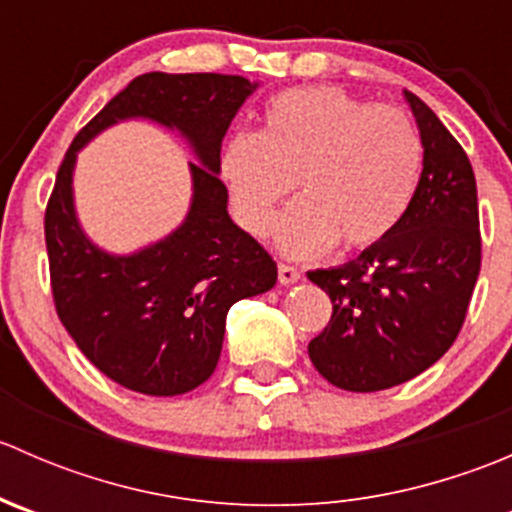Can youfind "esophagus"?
I'll use <instances>...</instances> for the list:
<instances>
[{
    "mask_svg": "<svg viewBox=\"0 0 512 512\" xmlns=\"http://www.w3.org/2000/svg\"><path fill=\"white\" fill-rule=\"evenodd\" d=\"M277 277H280L282 285H292V282H297L299 277H302V272H299L294 265H287V262H280V265H277Z\"/></svg>",
    "mask_w": 512,
    "mask_h": 512,
    "instance_id": "34e87169",
    "label": "esophagus"
}]
</instances>
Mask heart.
I'll return each mask as SVG.
<instances>
[{"instance_id": "1", "label": "heart", "mask_w": 512, "mask_h": 512, "mask_svg": "<svg viewBox=\"0 0 512 512\" xmlns=\"http://www.w3.org/2000/svg\"><path fill=\"white\" fill-rule=\"evenodd\" d=\"M423 143L401 108L371 106L332 86L289 89L260 111L257 136L225 143L220 173L237 223L265 237L292 195L277 245L314 257L339 242L366 250L394 232L414 200Z\"/></svg>"}]
</instances>
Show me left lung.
Masks as SVG:
<instances>
[{
  "label": "left lung",
  "mask_w": 512,
  "mask_h": 512,
  "mask_svg": "<svg viewBox=\"0 0 512 512\" xmlns=\"http://www.w3.org/2000/svg\"><path fill=\"white\" fill-rule=\"evenodd\" d=\"M406 101L423 170L404 220L347 265L307 272L332 299L309 359L329 384L361 394L404 384L451 349L480 272L471 160L421 98L406 91Z\"/></svg>",
  "instance_id": "obj_1"
}]
</instances>
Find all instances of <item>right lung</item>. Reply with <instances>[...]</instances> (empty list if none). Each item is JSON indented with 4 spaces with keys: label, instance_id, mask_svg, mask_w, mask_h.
<instances>
[{
    "label": "right lung",
    "instance_id": "right-lung-1",
    "mask_svg": "<svg viewBox=\"0 0 512 512\" xmlns=\"http://www.w3.org/2000/svg\"><path fill=\"white\" fill-rule=\"evenodd\" d=\"M255 84L227 74L133 79L76 133L46 203L44 237L54 307L101 374L148 396H178L210 379L227 309L277 282L270 252L227 215L220 148ZM143 115L178 127L196 148L194 205L165 241L128 258L106 256L80 232L70 198L75 151L98 130Z\"/></svg>",
    "mask_w": 512,
    "mask_h": 512
}]
</instances>
